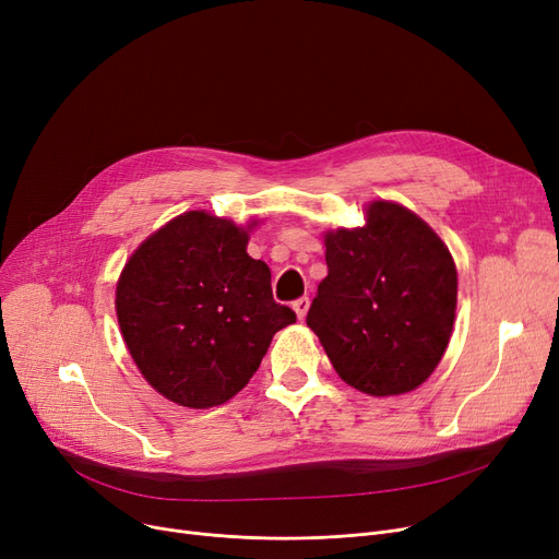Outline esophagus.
<instances>
[{
	"label": "esophagus",
	"instance_id": "34e87169",
	"mask_svg": "<svg viewBox=\"0 0 559 559\" xmlns=\"http://www.w3.org/2000/svg\"><path fill=\"white\" fill-rule=\"evenodd\" d=\"M293 308H295V312H297V318L304 320L308 308H310V299H308V297H301V299H297V301L293 304Z\"/></svg>",
	"mask_w": 559,
	"mask_h": 559
}]
</instances>
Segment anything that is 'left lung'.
I'll return each instance as SVG.
<instances>
[{
	"mask_svg": "<svg viewBox=\"0 0 559 559\" xmlns=\"http://www.w3.org/2000/svg\"><path fill=\"white\" fill-rule=\"evenodd\" d=\"M329 274L306 324L340 379L374 397L414 391L452 335L456 266L418 214L374 201L362 228L324 235Z\"/></svg>",
	"mask_w": 559,
	"mask_h": 559,
	"instance_id": "obj_1",
	"label": "left lung"
}]
</instances>
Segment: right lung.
<instances>
[{"instance_id":"obj_1","label":"right lung","mask_w":559,"mask_h":559,"mask_svg":"<svg viewBox=\"0 0 559 559\" xmlns=\"http://www.w3.org/2000/svg\"><path fill=\"white\" fill-rule=\"evenodd\" d=\"M251 226L185 212L145 239L118 278L116 314L130 356L180 406L228 402L274 333L297 322L272 297L270 266L247 253Z\"/></svg>"}]
</instances>
